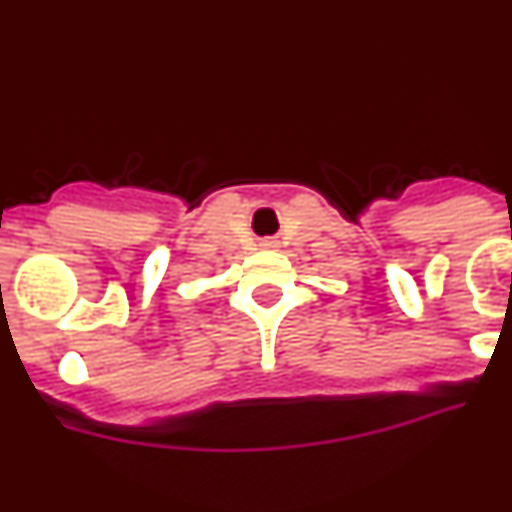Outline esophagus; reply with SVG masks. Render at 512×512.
<instances>
[{"label":"esophagus","mask_w":512,"mask_h":512,"mask_svg":"<svg viewBox=\"0 0 512 512\" xmlns=\"http://www.w3.org/2000/svg\"><path fill=\"white\" fill-rule=\"evenodd\" d=\"M261 246H264V248H274V246H277V243H274V241H264V243H261Z\"/></svg>","instance_id":"34e87169"}]
</instances>
